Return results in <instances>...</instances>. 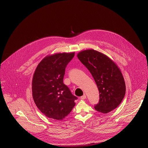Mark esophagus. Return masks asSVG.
<instances>
[{"mask_svg":"<svg viewBox=\"0 0 148 148\" xmlns=\"http://www.w3.org/2000/svg\"><path fill=\"white\" fill-rule=\"evenodd\" d=\"M86 97H87L86 95L85 94H84V95H83L81 97V99H85L86 98Z\"/></svg>","mask_w":148,"mask_h":148,"instance_id":"obj_1","label":"esophagus"}]
</instances>
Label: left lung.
Returning a JSON list of instances; mask_svg holds the SVG:
<instances>
[{
	"label": "left lung",
	"instance_id": "1",
	"mask_svg": "<svg viewBox=\"0 0 148 148\" xmlns=\"http://www.w3.org/2000/svg\"><path fill=\"white\" fill-rule=\"evenodd\" d=\"M77 57L90 71L98 88L99 100L94 108L103 114L116 108L126 92L124 78L116 64L106 55L92 49L79 52Z\"/></svg>",
	"mask_w": 148,
	"mask_h": 148
}]
</instances>
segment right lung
Instances as JSON below:
<instances>
[{"instance_id":"obj_1","label":"right lung","mask_w":148,"mask_h":148,"mask_svg":"<svg viewBox=\"0 0 148 148\" xmlns=\"http://www.w3.org/2000/svg\"><path fill=\"white\" fill-rule=\"evenodd\" d=\"M75 53H57L45 57L38 64L32 80V95L39 110L57 121L67 116L77 97L63 83L66 68Z\"/></svg>"}]
</instances>
